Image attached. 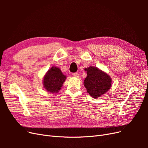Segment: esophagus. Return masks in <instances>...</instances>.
I'll return each mask as SVG.
<instances>
[{
	"label": "esophagus",
	"mask_w": 148,
	"mask_h": 148,
	"mask_svg": "<svg viewBox=\"0 0 148 148\" xmlns=\"http://www.w3.org/2000/svg\"><path fill=\"white\" fill-rule=\"evenodd\" d=\"M72 75H73V76L74 77H77V78L79 77V73H77V72H76V73H73Z\"/></svg>",
	"instance_id": "34e87169"
}]
</instances>
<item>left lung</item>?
Instances as JSON below:
<instances>
[{
  "mask_svg": "<svg viewBox=\"0 0 148 148\" xmlns=\"http://www.w3.org/2000/svg\"><path fill=\"white\" fill-rule=\"evenodd\" d=\"M85 70L87 71V77L84 85L91 97H99L110 89L112 80L108 75L97 67L89 66Z\"/></svg>",
  "mask_w": 148,
  "mask_h": 148,
  "instance_id": "obj_1",
  "label": "left lung"
}]
</instances>
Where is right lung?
Masks as SVG:
<instances>
[{
  "label": "right lung",
  "mask_w": 148,
  "mask_h": 148,
  "mask_svg": "<svg viewBox=\"0 0 148 148\" xmlns=\"http://www.w3.org/2000/svg\"><path fill=\"white\" fill-rule=\"evenodd\" d=\"M65 79L66 77L59 68L52 66L48 70L44 78V86L49 92H57L61 89Z\"/></svg>",
  "instance_id": "add662e5"
}]
</instances>
